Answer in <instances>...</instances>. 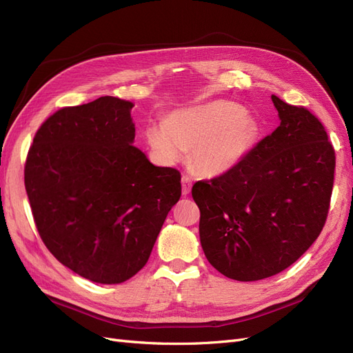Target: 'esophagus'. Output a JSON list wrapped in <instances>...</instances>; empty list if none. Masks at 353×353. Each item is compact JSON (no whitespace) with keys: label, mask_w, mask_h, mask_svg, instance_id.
<instances>
[{"label":"esophagus","mask_w":353,"mask_h":353,"mask_svg":"<svg viewBox=\"0 0 353 353\" xmlns=\"http://www.w3.org/2000/svg\"><path fill=\"white\" fill-rule=\"evenodd\" d=\"M181 183H183V196H188L191 191V179L184 175L183 179H181Z\"/></svg>","instance_id":"1"}]
</instances>
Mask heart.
<instances>
[{"instance_id":"1","label":"heart","mask_w":353,"mask_h":353,"mask_svg":"<svg viewBox=\"0 0 353 353\" xmlns=\"http://www.w3.org/2000/svg\"><path fill=\"white\" fill-rule=\"evenodd\" d=\"M259 126L240 104L212 100L170 113L148 125L145 140L159 163L172 166L191 152V166L201 176H221L239 166L258 143Z\"/></svg>"}]
</instances>
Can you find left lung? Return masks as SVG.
<instances>
[{
    "instance_id": "1",
    "label": "left lung",
    "mask_w": 353,
    "mask_h": 353,
    "mask_svg": "<svg viewBox=\"0 0 353 353\" xmlns=\"http://www.w3.org/2000/svg\"><path fill=\"white\" fill-rule=\"evenodd\" d=\"M271 99L280 126L239 166L191 190L205 256L237 281L268 279L301 258L324 227L333 191L336 156L321 122Z\"/></svg>"
}]
</instances>
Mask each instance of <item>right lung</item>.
Instances as JSON below:
<instances>
[{
  "label": "right lung",
  "mask_w": 353,
  "mask_h": 353,
  "mask_svg": "<svg viewBox=\"0 0 353 353\" xmlns=\"http://www.w3.org/2000/svg\"><path fill=\"white\" fill-rule=\"evenodd\" d=\"M134 103L100 97L41 125L25 166L39 236L54 258L99 284L130 280L147 263L181 174L137 148Z\"/></svg>",
  "instance_id": "add662e5"
}]
</instances>
